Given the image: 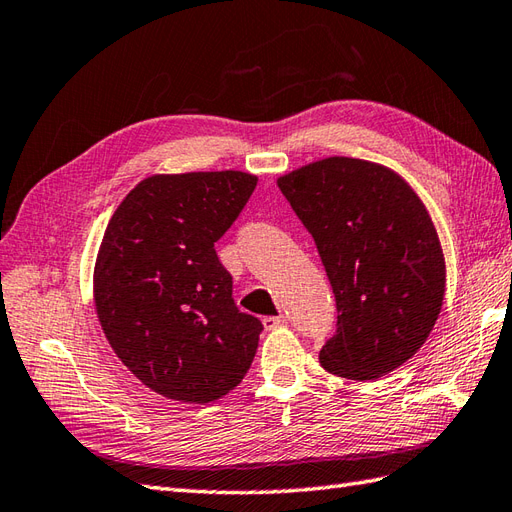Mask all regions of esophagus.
<instances>
[{
  "instance_id": "obj_1",
  "label": "esophagus",
  "mask_w": 512,
  "mask_h": 512,
  "mask_svg": "<svg viewBox=\"0 0 512 512\" xmlns=\"http://www.w3.org/2000/svg\"><path fill=\"white\" fill-rule=\"evenodd\" d=\"M263 326L267 330H278V328H284L286 326V317L284 315H278V317H265L263 319Z\"/></svg>"
}]
</instances>
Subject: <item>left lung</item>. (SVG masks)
<instances>
[{
	"label": "left lung",
	"mask_w": 512,
	"mask_h": 512,
	"mask_svg": "<svg viewBox=\"0 0 512 512\" xmlns=\"http://www.w3.org/2000/svg\"><path fill=\"white\" fill-rule=\"evenodd\" d=\"M313 234L336 299V332L321 367L380 378L426 343L445 293V260L428 210L376 162L334 156L278 180Z\"/></svg>",
	"instance_id": "left-lung-1"
}]
</instances>
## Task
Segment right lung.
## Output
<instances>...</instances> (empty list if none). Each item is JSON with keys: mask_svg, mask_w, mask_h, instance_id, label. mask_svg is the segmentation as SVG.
Segmentation results:
<instances>
[{"mask_svg": "<svg viewBox=\"0 0 512 512\" xmlns=\"http://www.w3.org/2000/svg\"><path fill=\"white\" fill-rule=\"evenodd\" d=\"M256 182L243 171L152 176L106 228L95 265L99 323L121 363L169 400H219L254 360L263 323L236 308L215 243Z\"/></svg>", "mask_w": 512, "mask_h": 512, "instance_id": "right-lung-1", "label": "right lung"}]
</instances>
